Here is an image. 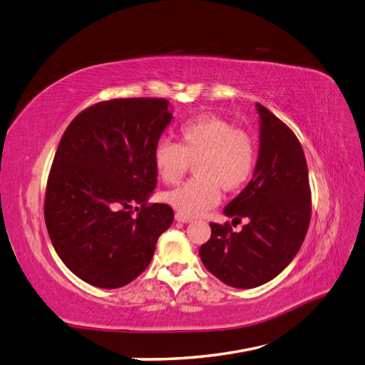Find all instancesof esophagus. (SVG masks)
<instances>
[{"label": "esophagus", "instance_id": "1", "mask_svg": "<svg viewBox=\"0 0 365 365\" xmlns=\"http://www.w3.org/2000/svg\"><path fill=\"white\" fill-rule=\"evenodd\" d=\"M175 219L178 220V222H182V224H189V222H192V217H190V216H185V215L180 213V212H176V213H175Z\"/></svg>", "mask_w": 365, "mask_h": 365}]
</instances>
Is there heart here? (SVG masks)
Instances as JSON below:
<instances>
[{"mask_svg": "<svg viewBox=\"0 0 365 365\" xmlns=\"http://www.w3.org/2000/svg\"><path fill=\"white\" fill-rule=\"evenodd\" d=\"M256 143L247 130L217 115H200L178 128V143L161 140L153 149V165L164 184H176L195 163L197 176L163 195V200L185 216L213 208L220 189H244L256 169Z\"/></svg>", "mask_w": 365, "mask_h": 365, "instance_id": "obj_1", "label": "heart"}]
</instances>
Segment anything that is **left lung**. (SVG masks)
<instances>
[{"label":"left lung","mask_w":365,"mask_h":365,"mask_svg":"<svg viewBox=\"0 0 365 365\" xmlns=\"http://www.w3.org/2000/svg\"><path fill=\"white\" fill-rule=\"evenodd\" d=\"M260 150L252 180L224 213L248 224L235 233L228 222H210L200 248L204 267L233 288H256L279 275L295 257L311 222L312 200L300 141L269 109L257 103Z\"/></svg>","instance_id":"1"}]
</instances>
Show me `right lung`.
Returning <instances> with one entry per match:
<instances>
[{
    "mask_svg": "<svg viewBox=\"0 0 365 365\" xmlns=\"http://www.w3.org/2000/svg\"><path fill=\"white\" fill-rule=\"evenodd\" d=\"M170 120L165 98H113L65 129L43 217L58 256L83 282L103 289L130 283L170 227L172 207L148 202L157 185L153 149Z\"/></svg>",
    "mask_w": 365,
    "mask_h": 365,
    "instance_id": "right-lung-1",
    "label": "right lung"
}]
</instances>
